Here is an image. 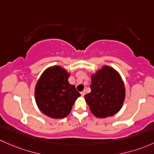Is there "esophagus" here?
<instances>
[{
  "instance_id": "1",
  "label": "esophagus",
  "mask_w": 154,
  "mask_h": 154,
  "mask_svg": "<svg viewBox=\"0 0 154 154\" xmlns=\"http://www.w3.org/2000/svg\"><path fill=\"white\" fill-rule=\"evenodd\" d=\"M80 94H81V96H85V91H82V92L80 93Z\"/></svg>"
}]
</instances>
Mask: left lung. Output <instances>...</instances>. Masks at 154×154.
Returning <instances> with one entry per match:
<instances>
[{
	"label": "left lung",
	"instance_id": "obj_1",
	"mask_svg": "<svg viewBox=\"0 0 154 154\" xmlns=\"http://www.w3.org/2000/svg\"><path fill=\"white\" fill-rule=\"evenodd\" d=\"M91 91L84 96L96 117L114 116L123 107L126 89L121 75L112 67L104 65L91 74Z\"/></svg>",
	"mask_w": 154,
	"mask_h": 154
}]
</instances>
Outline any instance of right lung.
Masks as SVG:
<instances>
[{"mask_svg": "<svg viewBox=\"0 0 154 154\" xmlns=\"http://www.w3.org/2000/svg\"><path fill=\"white\" fill-rule=\"evenodd\" d=\"M70 73L60 66L45 69L35 86L37 107L48 117L59 119L70 113L80 94L69 82Z\"/></svg>", "mask_w": 154, "mask_h": 154, "instance_id": "obj_1", "label": "right lung"}]
</instances>
